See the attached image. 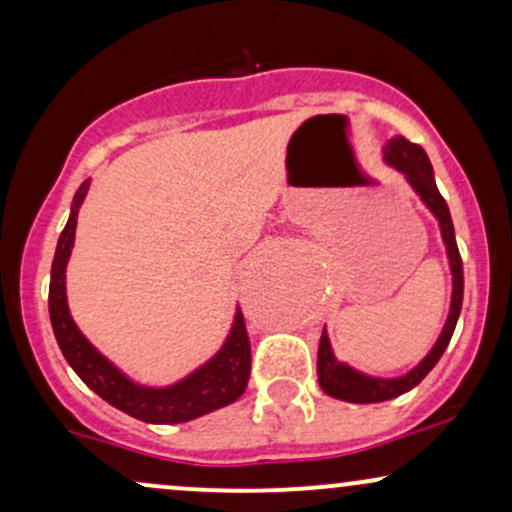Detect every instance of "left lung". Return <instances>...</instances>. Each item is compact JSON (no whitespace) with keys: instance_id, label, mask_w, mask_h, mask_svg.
<instances>
[{"instance_id":"1","label":"left lung","mask_w":512,"mask_h":512,"mask_svg":"<svg viewBox=\"0 0 512 512\" xmlns=\"http://www.w3.org/2000/svg\"><path fill=\"white\" fill-rule=\"evenodd\" d=\"M385 161L390 163V166H395L399 173L407 175L409 185L414 187L416 195L421 197V202L433 211V216H436L440 223V233H443L445 248H448L450 269H452V301H450L448 322H445L443 332H440L438 342L431 349V354H428L414 370H409L407 375H402V378H390V380L370 378V375H363L358 373V370L349 368L346 363H339L337 356L332 354L327 330L322 332L320 349H317V380H320V387L330 397L344 399V402H354V404L385 402V399H395L399 395H404V392H409L411 387L419 385L421 380L431 373V368L436 366L438 358L443 356V351L448 349L452 332H455V325H457V317H460V310H462V293H464L462 257H460V250H457L450 209L448 204H445L443 195L438 192L436 178H433V168H431V161H428L426 151L421 149L419 144L404 139L402 134H397V137H392L390 142L385 144Z\"/></svg>"}]
</instances>
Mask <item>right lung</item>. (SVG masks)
Segmentation results:
<instances>
[{"instance_id": "obj_1", "label": "right lung", "mask_w": 512, "mask_h": 512, "mask_svg": "<svg viewBox=\"0 0 512 512\" xmlns=\"http://www.w3.org/2000/svg\"><path fill=\"white\" fill-rule=\"evenodd\" d=\"M86 192L88 180L76 190L72 214H69L67 226L57 240L50 274V322L69 366L98 397H103L105 402L134 416V419L146 421V424H182V421H192L197 416L236 402L248 387L250 378V337L240 308L236 320H233L231 334H228L219 354L192 375H187L185 380L170 387H161V390L134 385L108 358L98 354L79 332L67 308L64 269H67V260L72 255L76 214H79Z\"/></svg>"}]
</instances>
